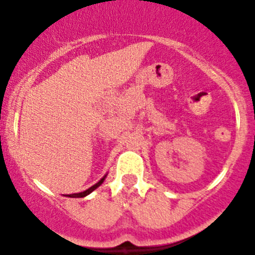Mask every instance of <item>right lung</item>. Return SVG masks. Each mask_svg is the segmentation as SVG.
I'll use <instances>...</instances> for the list:
<instances>
[{
  "label": "right lung",
  "instance_id": "obj_1",
  "mask_svg": "<svg viewBox=\"0 0 255 255\" xmlns=\"http://www.w3.org/2000/svg\"><path fill=\"white\" fill-rule=\"evenodd\" d=\"M105 177H106V175H105L104 177H102V179L100 180L99 182H96V184H95L94 186H91V187H90V189L85 190V191H82V192H79V194H70V195H66V196H68V197H85V196H87V195H89V194H91V192L94 191V190H96L97 187H99L100 185H101L102 182H104Z\"/></svg>",
  "mask_w": 255,
  "mask_h": 255
}]
</instances>
